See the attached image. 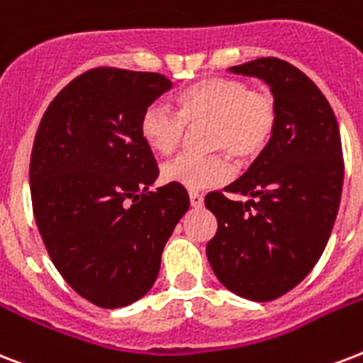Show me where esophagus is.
I'll return each mask as SVG.
<instances>
[{"instance_id": "esophagus-1", "label": "esophagus", "mask_w": 363, "mask_h": 363, "mask_svg": "<svg viewBox=\"0 0 363 363\" xmlns=\"http://www.w3.org/2000/svg\"><path fill=\"white\" fill-rule=\"evenodd\" d=\"M190 206L196 207V209H200L203 206V196L198 192H190Z\"/></svg>"}]
</instances>
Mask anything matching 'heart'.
I'll list each match as a JSON object with an SVG mask.
<instances>
[{"instance_id": "obj_1", "label": "heart", "mask_w": 363, "mask_h": 363, "mask_svg": "<svg viewBox=\"0 0 363 363\" xmlns=\"http://www.w3.org/2000/svg\"><path fill=\"white\" fill-rule=\"evenodd\" d=\"M177 114L162 104H150L140 116V135L150 150L171 156L182 145L186 129L207 127L206 148L223 152L207 157L179 156L165 163V182L206 190L230 181L236 163H251L267 152L276 131V102L264 91H253L234 77H207L177 95Z\"/></svg>"}]
</instances>
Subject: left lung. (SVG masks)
Listing matches in <instances>:
<instances>
[{"instance_id": "left-lung-1", "label": "left lung", "mask_w": 363, "mask_h": 363, "mask_svg": "<svg viewBox=\"0 0 363 363\" xmlns=\"http://www.w3.org/2000/svg\"><path fill=\"white\" fill-rule=\"evenodd\" d=\"M230 72L267 83L278 121L267 152L225 188L249 200L206 196L218 223L207 261L226 289L262 303L298 286L328 245L345 177L341 135L316 83L286 60L262 57Z\"/></svg>"}]
</instances>
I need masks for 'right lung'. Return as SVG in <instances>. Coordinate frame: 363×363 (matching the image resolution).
Segmentation results:
<instances>
[{
  "label": "right lung",
  "instance_id": "1",
  "mask_svg": "<svg viewBox=\"0 0 363 363\" xmlns=\"http://www.w3.org/2000/svg\"><path fill=\"white\" fill-rule=\"evenodd\" d=\"M173 83L156 72L93 68L41 118L30 194L41 240L66 284L101 308L150 291L165 243L188 211L182 186L160 175L140 116Z\"/></svg>",
  "mask_w": 363,
  "mask_h": 363
}]
</instances>
